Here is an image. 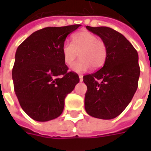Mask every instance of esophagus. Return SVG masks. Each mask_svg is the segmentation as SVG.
I'll return each instance as SVG.
<instances>
[{
  "label": "esophagus",
  "instance_id": "obj_1",
  "mask_svg": "<svg viewBox=\"0 0 151 151\" xmlns=\"http://www.w3.org/2000/svg\"><path fill=\"white\" fill-rule=\"evenodd\" d=\"M79 78H80V81H83V76L82 75H79Z\"/></svg>",
  "mask_w": 151,
  "mask_h": 151
}]
</instances>
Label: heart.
Returning a JSON list of instances; mask_svg holds the SVG:
<instances>
[{
  "label": "heart",
  "instance_id": "1",
  "mask_svg": "<svg viewBox=\"0 0 151 151\" xmlns=\"http://www.w3.org/2000/svg\"><path fill=\"white\" fill-rule=\"evenodd\" d=\"M81 59L72 66V70L81 73L103 66L107 55V48L104 41L88 30L78 32L72 37V43L65 41L62 46V55L65 63L71 66L78 57Z\"/></svg>",
  "mask_w": 151,
  "mask_h": 151
}]
</instances>
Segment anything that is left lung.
<instances>
[{"label": "left lung", "instance_id": "1", "mask_svg": "<svg viewBox=\"0 0 151 151\" xmlns=\"http://www.w3.org/2000/svg\"><path fill=\"white\" fill-rule=\"evenodd\" d=\"M86 28L105 42L107 55L100 70L83 77L87 85L85 110L92 117L113 119L127 107L138 88V53L122 34L110 27Z\"/></svg>", "mask_w": 151, "mask_h": 151}]
</instances>
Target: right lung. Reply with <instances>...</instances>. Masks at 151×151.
I'll return each mask as SVG.
<instances>
[{"label":"right lung","mask_w":151,"mask_h":151,"mask_svg":"<svg viewBox=\"0 0 151 151\" xmlns=\"http://www.w3.org/2000/svg\"><path fill=\"white\" fill-rule=\"evenodd\" d=\"M80 25L45 27L34 32L19 47L12 69L14 89L21 107L32 119L48 122L63 111L67 94L79 82L62 55L68 34Z\"/></svg>","instance_id":"right-lung-1"}]
</instances>
